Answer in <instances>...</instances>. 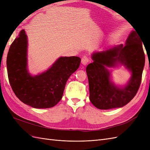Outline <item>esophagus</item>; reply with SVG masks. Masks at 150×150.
<instances>
[{"label": "esophagus", "instance_id": "34e87169", "mask_svg": "<svg viewBox=\"0 0 150 150\" xmlns=\"http://www.w3.org/2000/svg\"><path fill=\"white\" fill-rule=\"evenodd\" d=\"M89 62V58L87 57V56H83L82 57V59H81V63L84 66L87 65L88 63Z\"/></svg>", "mask_w": 150, "mask_h": 150}]
</instances>
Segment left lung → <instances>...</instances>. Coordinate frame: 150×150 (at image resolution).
<instances>
[{"instance_id": "8db88e82", "label": "left lung", "mask_w": 150, "mask_h": 150, "mask_svg": "<svg viewBox=\"0 0 150 150\" xmlns=\"http://www.w3.org/2000/svg\"><path fill=\"white\" fill-rule=\"evenodd\" d=\"M142 40L137 31H132L126 40L125 46L117 45L111 49L92 54L93 62L86 67L89 99L100 110L121 108L131 101L137 94L142 81L145 62ZM118 64L132 72L127 84L119 87L110 80V73L107 67Z\"/></svg>"}]
</instances>
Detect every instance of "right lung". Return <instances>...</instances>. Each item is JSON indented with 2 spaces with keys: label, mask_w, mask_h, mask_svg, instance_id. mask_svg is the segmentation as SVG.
<instances>
[{
  "label": "right lung",
  "mask_w": 150,
  "mask_h": 150,
  "mask_svg": "<svg viewBox=\"0 0 150 150\" xmlns=\"http://www.w3.org/2000/svg\"><path fill=\"white\" fill-rule=\"evenodd\" d=\"M28 38L21 30L11 45L7 57L8 81L16 96L34 108L54 106L61 99L67 79L78 69L81 59L61 57L41 74L31 76L28 70Z\"/></svg>",
  "instance_id": "obj_1"
}]
</instances>
